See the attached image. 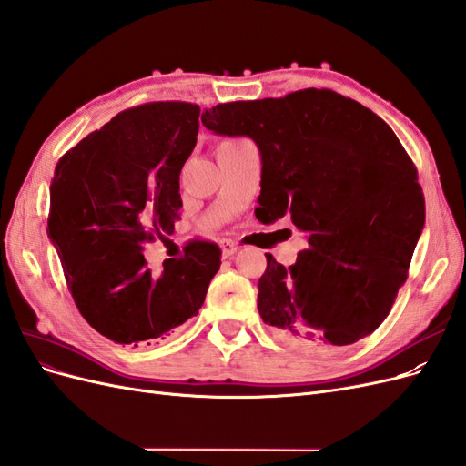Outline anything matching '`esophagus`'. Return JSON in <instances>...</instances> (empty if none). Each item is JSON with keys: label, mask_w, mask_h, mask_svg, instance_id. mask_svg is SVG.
<instances>
[{"label": "esophagus", "mask_w": 466, "mask_h": 466, "mask_svg": "<svg viewBox=\"0 0 466 466\" xmlns=\"http://www.w3.org/2000/svg\"><path fill=\"white\" fill-rule=\"evenodd\" d=\"M219 247H221V255H223V258H229V257H233L235 252H237V248H238V245H237L235 241H229V238H223V241L219 243Z\"/></svg>", "instance_id": "esophagus-1"}]
</instances>
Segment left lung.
<instances>
[{
    "instance_id": "left-lung-1",
    "label": "left lung",
    "mask_w": 466,
    "mask_h": 466,
    "mask_svg": "<svg viewBox=\"0 0 466 466\" xmlns=\"http://www.w3.org/2000/svg\"><path fill=\"white\" fill-rule=\"evenodd\" d=\"M202 124L258 146L260 218L289 214L307 235L289 268L266 255L262 320L311 351L371 334L406 281L426 223L418 171L390 126L330 89L218 105Z\"/></svg>"
}]
</instances>
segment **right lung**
<instances>
[{
    "label": "right lung",
    "instance_id": "obj_1",
    "mask_svg": "<svg viewBox=\"0 0 466 466\" xmlns=\"http://www.w3.org/2000/svg\"><path fill=\"white\" fill-rule=\"evenodd\" d=\"M200 106L147 103L120 112L69 149L50 185L48 238L72 298L116 344L149 346L198 315L219 270L216 243L192 241L151 276L144 243L168 241L178 219L180 171L196 146Z\"/></svg>",
    "mask_w": 466,
    "mask_h": 466
}]
</instances>
